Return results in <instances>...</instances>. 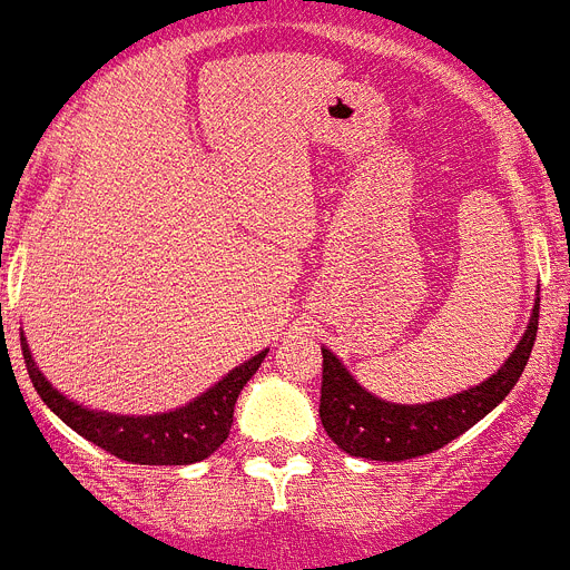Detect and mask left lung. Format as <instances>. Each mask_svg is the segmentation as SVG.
<instances>
[{
    "label": "left lung",
    "instance_id": "left-lung-1",
    "mask_svg": "<svg viewBox=\"0 0 570 570\" xmlns=\"http://www.w3.org/2000/svg\"><path fill=\"white\" fill-rule=\"evenodd\" d=\"M539 330V298L530 324L504 365L475 389L425 405H400L380 400L351 376L327 347H322V417L324 432L338 449L367 461H409L443 449L487 417L519 382Z\"/></svg>",
    "mask_w": 570,
    "mask_h": 570
}]
</instances>
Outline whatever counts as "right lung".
Listing matches in <instances>:
<instances>
[{
    "label": "right lung",
    "mask_w": 570,
    "mask_h": 570,
    "mask_svg": "<svg viewBox=\"0 0 570 570\" xmlns=\"http://www.w3.org/2000/svg\"><path fill=\"white\" fill-rule=\"evenodd\" d=\"M269 351H261L248 362L237 365L232 374H226L214 389L196 396L194 403L181 405L165 414H150V417H130V414H109V411H92L83 405L71 403L33 365L31 351L22 338V356H26L28 376L33 389L42 396V403L55 411L69 429L80 438L92 440L95 446L107 449L109 455L121 458L130 463H145V466H185V463L205 461L214 455L234 423V403L240 396L261 362Z\"/></svg>",
    "instance_id": "add662e5"
}]
</instances>
